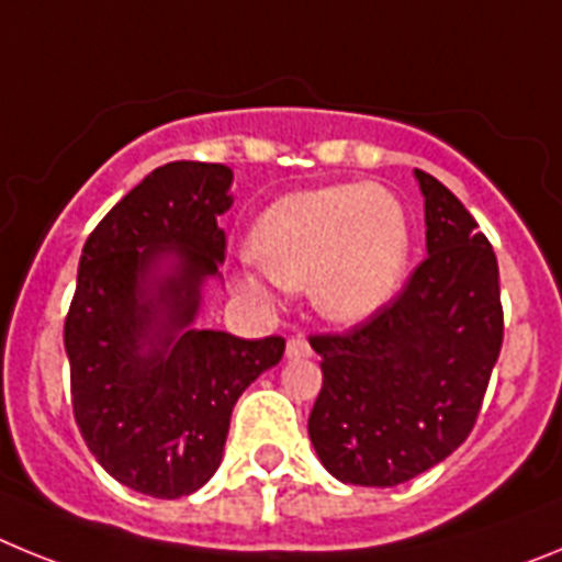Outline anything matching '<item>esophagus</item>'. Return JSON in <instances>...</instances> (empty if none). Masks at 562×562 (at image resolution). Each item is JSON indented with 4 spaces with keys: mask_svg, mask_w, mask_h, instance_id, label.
Listing matches in <instances>:
<instances>
[{
    "mask_svg": "<svg viewBox=\"0 0 562 562\" xmlns=\"http://www.w3.org/2000/svg\"><path fill=\"white\" fill-rule=\"evenodd\" d=\"M312 355V346L304 335H295L286 340V357L290 360H301V357H310Z\"/></svg>",
    "mask_w": 562,
    "mask_h": 562,
    "instance_id": "obj_1",
    "label": "esophagus"
}]
</instances>
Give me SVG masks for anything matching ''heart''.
I'll use <instances>...</instances> for the list:
<instances>
[{
	"instance_id": "heart-1",
	"label": "heart",
	"mask_w": 562,
	"mask_h": 562,
	"mask_svg": "<svg viewBox=\"0 0 562 562\" xmlns=\"http://www.w3.org/2000/svg\"><path fill=\"white\" fill-rule=\"evenodd\" d=\"M250 252L265 272L241 270L238 290L270 295V282L306 290L326 321L355 326L396 297L408 276L411 222L394 193L369 182L286 193L256 220Z\"/></svg>"
}]
</instances>
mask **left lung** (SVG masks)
Wrapping results in <instances>:
<instances>
[{
	"instance_id": "1",
	"label": "left lung",
	"mask_w": 562,
	"mask_h": 562,
	"mask_svg": "<svg viewBox=\"0 0 562 562\" xmlns=\"http://www.w3.org/2000/svg\"><path fill=\"white\" fill-rule=\"evenodd\" d=\"M414 177L428 258L366 324L310 337L324 371L310 439L342 484L396 486L448 459L479 419L504 342L493 245L436 177Z\"/></svg>"
}]
</instances>
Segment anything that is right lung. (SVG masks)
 <instances>
[{"label": "right lung", "instance_id": "add662e5", "mask_svg": "<svg viewBox=\"0 0 562 562\" xmlns=\"http://www.w3.org/2000/svg\"><path fill=\"white\" fill-rule=\"evenodd\" d=\"M233 171L154 168L89 233L64 324L72 411L98 464L151 498L196 493L220 470L233 405L284 357V337L196 329L220 278Z\"/></svg>", "mask_w": 562, "mask_h": 562}]
</instances>
